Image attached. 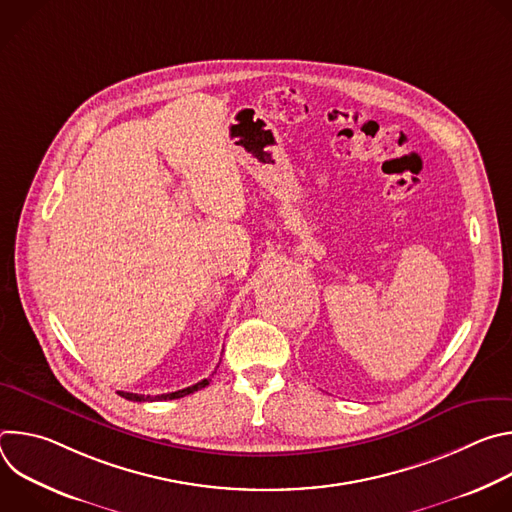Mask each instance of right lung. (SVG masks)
I'll use <instances>...</instances> for the list:
<instances>
[{"label":"right lung","mask_w":512,"mask_h":512,"mask_svg":"<svg viewBox=\"0 0 512 512\" xmlns=\"http://www.w3.org/2000/svg\"><path fill=\"white\" fill-rule=\"evenodd\" d=\"M208 385V379H202L200 383H196V385H192V387H186V389H182V391H174V393H164V395H156V397H152V395H137V393H125V391H117L121 397H125V399H129V401H168V399H180V397H186V395H190V393H194V391H198V389H204Z\"/></svg>","instance_id":"obj_1"}]
</instances>
